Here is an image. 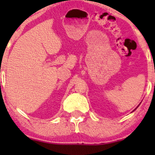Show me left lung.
Masks as SVG:
<instances>
[{
    "label": "left lung",
    "mask_w": 155,
    "mask_h": 155,
    "mask_svg": "<svg viewBox=\"0 0 155 155\" xmlns=\"http://www.w3.org/2000/svg\"><path fill=\"white\" fill-rule=\"evenodd\" d=\"M136 109H137V108H136ZM135 109H134V110H135Z\"/></svg>",
    "instance_id": "8db88e82"
}]
</instances>
